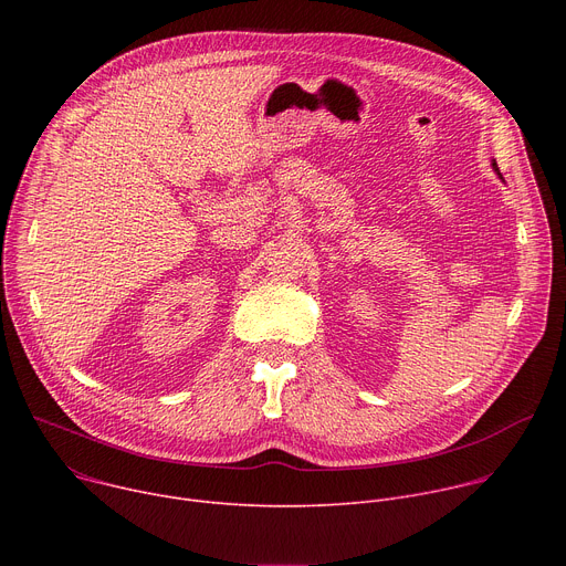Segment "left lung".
Listing matches in <instances>:
<instances>
[{
    "mask_svg": "<svg viewBox=\"0 0 566 566\" xmlns=\"http://www.w3.org/2000/svg\"><path fill=\"white\" fill-rule=\"evenodd\" d=\"M491 166H493V170H495V172H497V177H500V179H502V181H504V177H502V172H500V168H497V164H495V160H493V164H491Z\"/></svg>",
    "mask_w": 566,
    "mask_h": 566,
    "instance_id": "left-lung-1",
    "label": "left lung"
}]
</instances>
